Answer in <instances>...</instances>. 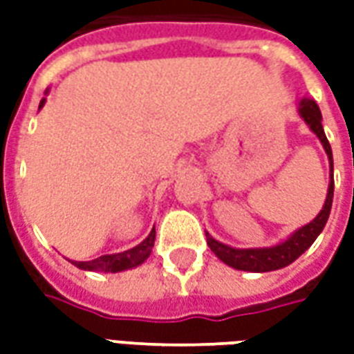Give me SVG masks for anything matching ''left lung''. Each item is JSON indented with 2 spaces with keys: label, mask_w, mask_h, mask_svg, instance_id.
Masks as SVG:
<instances>
[{
  "label": "left lung",
  "mask_w": 354,
  "mask_h": 354,
  "mask_svg": "<svg viewBox=\"0 0 354 354\" xmlns=\"http://www.w3.org/2000/svg\"><path fill=\"white\" fill-rule=\"evenodd\" d=\"M297 113L304 119L305 124L311 129L320 144L324 147L330 162V184H328L326 201L322 205V210L315 220L296 230L288 239H284L282 243L273 246H263V248H235V246L223 245L220 241H216L210 233H207V243L210 250L225 263V266L239 269V271H250V273H267V271H277L282 267L290 266L292 261H296L301 254L315 243V239L319 237L324 225L328 222V216L332 210V199H334V157H332V147L328 142L324 129H322V113H320L317 102L311 98H301L297 104Z\"/></svg>",
  "instance_id": "obj_1"
}]
</instances>
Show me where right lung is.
<instances>
[{"mask_svg":"<svg viewBox=\"0 0 354 354\" xmlns=\"http://www.w3.org/2000/svg\"><path fill=\"white\" fill-rule=\"evenodd\" d=\"M45 106V98L39 102V109ZM155 243V227L149 231L147 235L138 246H134L131 250H124V252L119 254H106V256H100L96 260L91 261H72L73 266L80 267L83 271H102V273H119V271H127V269H134L138 267L140 263L149 258L151 254V248H153Z\"/></svg>","mask_w":354,"mask_h":354,"instance_id":"right-lung-1","label":"right lung"}]
</instances>
